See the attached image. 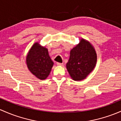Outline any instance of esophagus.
Masks as SVG:
<instances>
[{"instance_id": "esophagus-1", "label": "esophagus", "mask_w": 121, "mask_h": 121, "mask_svg": "<svg viewBox=\"0 0 121 121\" xmlns=\"http://www.w3.org/2000/svg\"><path fill=\"white\" fill-rule=\"evenodd\" d=\"M57 65L58 66H63V63H57Z\"/></svg>"}]
</instances>
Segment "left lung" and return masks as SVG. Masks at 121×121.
Here are the masks:
<instances>
[{
    "label": "left lung",
    "mask_w": 121,
    "mask_h": 121,
    "mask_svg": "<svg viewBox=\"0 0 121 121\" xmlns=\"http://www.w3.org/2000/svg\"><path fill=\"white\" fill-rule=\"evenodd\" d=\"M97 53L92 44L83 38L70 51V56L66 64L71 78L75 81L83 80L95 68Z\"/></svg>",
    "instance_id": "left-lung-1"
}]
</instances>
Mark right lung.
I'll use <instances>...</instances> for the list:
<instances>
[{
    "instance_id": "1",
    "label": "right lung",
    "mask_w": 121,
    "mask_h": 121,
    "mask_svg": "<svg viewBox=\"0 0 121 121\" xmlns=\"http://www.w3.org/2000/svg\"><path fill=\"white\" fill-rule=\"evenodd\" d=\"M26 64L29 71L40 80L46 79L50 74L54 63L49 56L48 49L35 42L26 56Z\"/></svg>"
}]
</instances>
